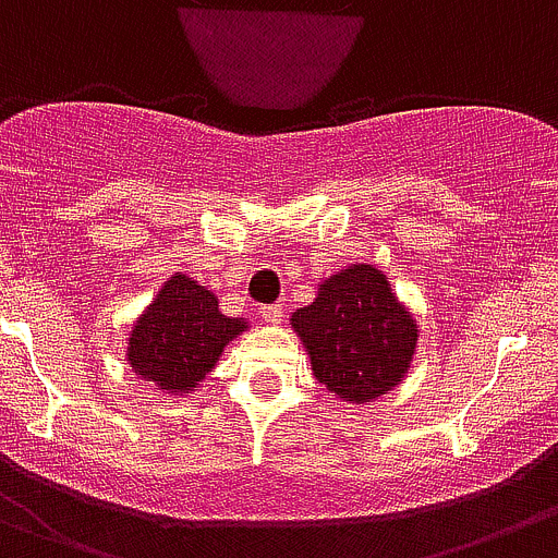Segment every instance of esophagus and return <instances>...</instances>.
<instances>
[{"label":"esophagus","mask_w":558,"mask_h":558,"mask_svg":"<svg viewBox=\"0 0 558 558\" xmlns=\"http://www.w3.org/2000/svg\"><path fill=\"white\" fill-rule=\"evenodd\" d=\"M259 315H263L265 323L276 326V323H282V306H279V304H263V306H259Z\"/></svg>","instance_id":"34e87169"}]
</instances>
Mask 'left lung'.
Returning a JSON list of instances; mask_svg holds the SVG:
<instances>
[{
  "label": "left lung",
  "mask_w": 558,
  "mask_h": 558,
  "mask_svg": "<svg viewBox=\"0 0 558 558\" xmlns=\"http://www.w3.org/2000/svg\"><path fill=\"white\" fill-rule=\"evenodd\" d=\"M312 373L331 395L369 402L408 373L416 320L373 265H350L320 284L310 306L293 312Z\"/></svg>",
  "instance_id": "left-lung-1"
}]
</instances>
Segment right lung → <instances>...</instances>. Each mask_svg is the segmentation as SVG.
Returning <instances> with one entry per match:
<instances>
[{"instance_id":"obj_1","label":"right lung","mask_w":558,"mask_h":558,"mask_svg":"<svg viewBox=\"0 0 558 558\" xmlns=\"http://www.w3.org/2000/svg\"><path fill=\"white\" fill-rule=\"evenodd\" d=\"M243 328V320L221 315L210 290L174 274L136 320L129 362L136 375L153 380L158 389L189 395L216 367L225 344Z\"/></svg>"}]
</instances>
